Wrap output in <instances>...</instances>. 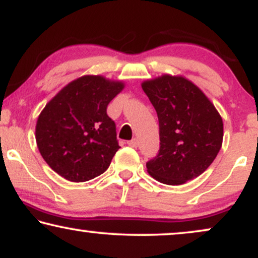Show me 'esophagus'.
Wrapping results in <instances>:
<instances>
[{
	"label": "esophagus",
	"instance_id": "obj_1",
	"mask_svg": "<svg viewBox=\"0 0 258 258\" xmlns=\"http://www.w3.org/2000/svg\"><path fill=\"white\" fill-rule=\"evenodd\" d=\"M127 144H128L130 147L137 148V147H138V139H137V138H133L132 141H128V142H127Z\"/></svg>",
	"mask_w": 258,
	"mask_h": 258
}]
</instances>
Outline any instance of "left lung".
I'll list each match as a JSON object with an SVG mask.
<instances>
[{
  "label": "left lung",
  "instance_id": "8db88e82",
  "mask_svg": "<svg viewBox=\"0 0 258 258\" xmlns=\"http://www.w3.org/2000/svg\"><path fill=\"white\" fill-rule=\"evenodd\" d=\"M159 117L160 150L147 162L154 179L168 185L197 178L214 162L223 142V120L214 103L182 75L142 82Z\"/></svg>",
  "mask_w": 258,
  "mask_h": 258
}]
</instances>
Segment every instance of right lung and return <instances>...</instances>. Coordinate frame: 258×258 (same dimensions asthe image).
<instances>
[{
    "label": "right lung",
    "instance_id": "obj_1",
    "mask_svg": "<svg viewBox=\"0 0 258 258\" xmlns=\"http://www.w3.org/2000/svg\"><path fill=\"white\" fill-rule=\"evenodd\" d=\"M125 82L84 75L64 86L38 115L35 138L48 166L70 182L105 172L119 150L115 122L106 106Z\"/></svg>",
    "mask_w": 258,
    "mask_h": 258
}]
</instances>
